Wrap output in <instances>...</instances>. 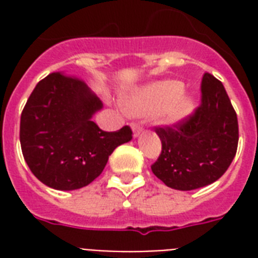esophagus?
<instances>
[{
    "label": "esophagus",
    "mask_w": 258,
    "mask_h": 258,
    "mask_svg": "<svg viewBox=\"0 0 258 258\" xmlns=\"http://www.w3.org/2000/svg\"><path fill=\"white\" fill-rule=\"evenodd\" d=\"M133 130H134V137H139L143 133V127L138 123H133Z\"/></svg>",
    "instance_id": "34e87169"
}]
</instances>
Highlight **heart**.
<instances>
[{"instance_id": "b5f03b06", "label": "heart", "mask_w": 258, "mask_h": 258, "mask_svg": "<svg viewBox=\"0 0 258 258\" xmlns=\"http://www.w3.org/2000/svg\"><path fill=\"white\" fill-rule=\"evenodd\" d=\"M194 99L176 80H163L146 86L125 101L127 112L150 116L158 112L162 124L175 125L194 111Z\"/></svg>"}]
</instances>
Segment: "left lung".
Wrapping results in <instances>:
<instances>
[{"instance_id": "obj_1", "label": "left lung", "mask_w": 258, "mask_h": 258, "mask_svg": "<svg viewBox=\"0 0 258 258\" xmlns=\"http://www.w3.org/2000/svg\"><path fill=\"white\" fill-rule=\"evenodd\" d=\"M162 153L151 170L175 190H194L224 175L237 153L238 121L220 80L205 74L201 105L171 127H157Z\"/></svg>"}]
</instances>
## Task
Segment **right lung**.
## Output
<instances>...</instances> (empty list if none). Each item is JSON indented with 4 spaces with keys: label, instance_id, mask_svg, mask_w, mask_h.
<instances>
[{
    "label": "right lung",
    "instance_id": "add662e5",
    "mask_svg": "<svg viewBox=\"0 0 258 258\" xmlns=\"http://www.w3.org/2000/svg\"><path fill=\"white\" fill-rule=\"evenodd\" d=\"M103 103L86 83L60 72L30 93L21 113L20 142L26 165L42 183L76 190L96 179L117 146L133 139L128 125L107 133L92 120Z\"/></svg>",
    "mask_w": 258,
    "mask_h": 258
}]
</instances>
